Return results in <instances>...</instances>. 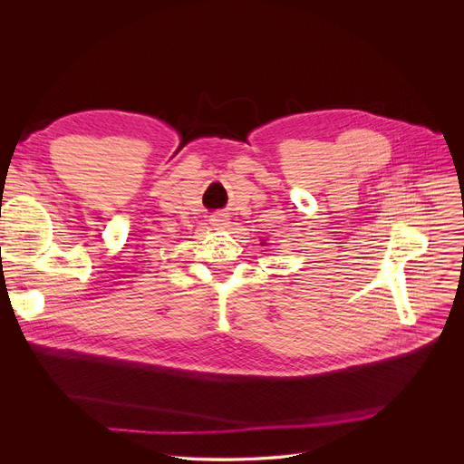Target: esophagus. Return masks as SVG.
Masks as SVG:
<instances>
[{
    "mask_svg": "<svg viewBox=\"0 0 464 464\" xmlns=\"http://www.w3.org/2000/svg\"><path fill=\"white\" fill-rule=\"evenodd\" d=\"M211 224H213L215 227H227L229 218H227L226 213H215V215L211 217Z\"/></svg>",
    "mask_w": 464,
    "mask_h": 464,
    "instance_id": "34e87169",
    "label": "esophagus"
}]
</instances>
